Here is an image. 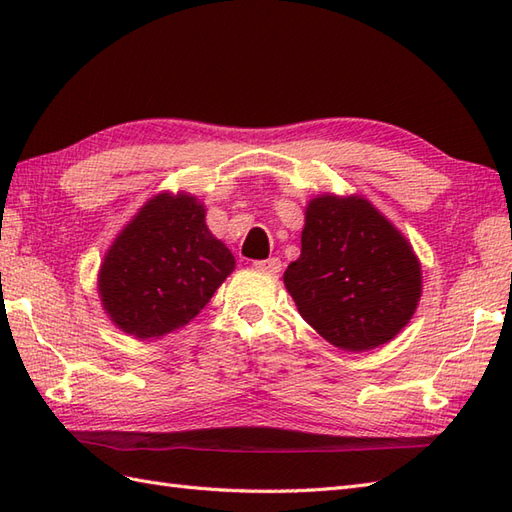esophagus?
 I'll return each instance as SVG.
<instances>
[{
	"instance_id": "esophagus-1",
	"label": "esophagus",
	"mask_w": 512,
	"mask_h": 512,
	"mask_svg": "<svg viewBox=\"0 0 512 512\" xmlns=\"http://www.w3.org/2000/svg\"><path fill=\"white\" fill-rule=\"evenodd\" d=\"M253 266L261 272H268V275H277V272L281 270V259L279 257H268L264 261H255Z\"/></svg>"
}]
</instances>
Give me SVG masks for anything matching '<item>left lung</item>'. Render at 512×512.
<instances>
[{"instance_id":"obj_1","label":"left lung","mask_w":512,"mask_h":512,"mask_svg":"<svg viewBox=\"0 0 512 512\" xmlns=\"http://www.w3.org/2000/svg\"><path fill=\"white\" fill-rule=\"evenodd\" d=\"M283 281L305 323L344 351L395 338L421 296L412 246L358 196H320L307 205L301 257Z\"/></svg>"}]
</instances>
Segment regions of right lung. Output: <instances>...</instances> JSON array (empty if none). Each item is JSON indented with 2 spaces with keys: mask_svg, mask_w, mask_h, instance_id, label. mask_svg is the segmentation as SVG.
Segmentation results:
<instances>
[{
  "mask_svg": "<svg viewBox=\"0 0 512 512\" xmlns=\"http://www.w3.org/2000/svg\"><path fill=\"white\" fill-rule=\"evenodd\" d=\"M235 268L192 196L161 194L120 233L100 270V296L113 323L135 338L187 325Z\"/></svg>",
  "mask_w": 512,
  "mask_h": 512,
  "instance_id": "add662e5",
  "label": "right lung"
}]
</instances>
